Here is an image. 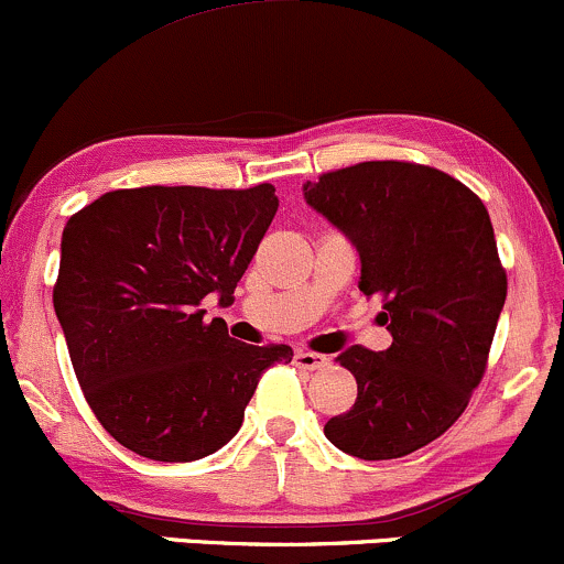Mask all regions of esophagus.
Returning <instances> with one entry per match:
<instances>
[{"label": "esophagus", "instance_id": "1", "mask_svg": "<svg viewBox=\"0 0 564 564\" xmlns=\"http://www.w3.org/2000/svg\"><path fill=\"white\" fill-rule=\"evenodd\" d=\"M295 366L304 368V371H323V368L330 366V357L308 352V349H299V352H295Z\"/></svg>", "mask_w": 564, "mask_h": 564}]
</instances>
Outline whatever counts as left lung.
<instances>
[{"label": "left lung", "mask_w": 564, "mask_h": 564, "mask_svg": "<svg viewBox=\"0 0 564 564\" xmlns=\"http://www.w3.org/2000/svg\"><path fill=\"white\" fill-rule=\"evenodd\" d=\"M360 252V290L381 299L392 344L336 357L357 381L325 435L360 459H395L444 435L484 379L506 304L489 212L470 187L411 161H362L304 185Z\"/></svg>", "instance_id": "1"}]
</instances>
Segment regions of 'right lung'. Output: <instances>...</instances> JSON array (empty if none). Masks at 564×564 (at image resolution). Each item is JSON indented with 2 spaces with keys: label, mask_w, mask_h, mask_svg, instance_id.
Masks as SVG:
<instances>
[{
  "label": "right lung",
  "mask_w": 564,
  "mask_h": 564,
  "mask_svg": "<svg viewBox=\"0 0 564 564\" xmlns=\"http://www.w3.org/2000/svg\"><path fill=\"white\" fill-rule=\"evenodd\" d=\"M274 185L110 191L69 217L53 306L101 427L159 463H191L239 433L288 344H239L202 301H231L274 220Z\"/></svg>",
  "instance_id": "obj_1"
}]
</instances>
